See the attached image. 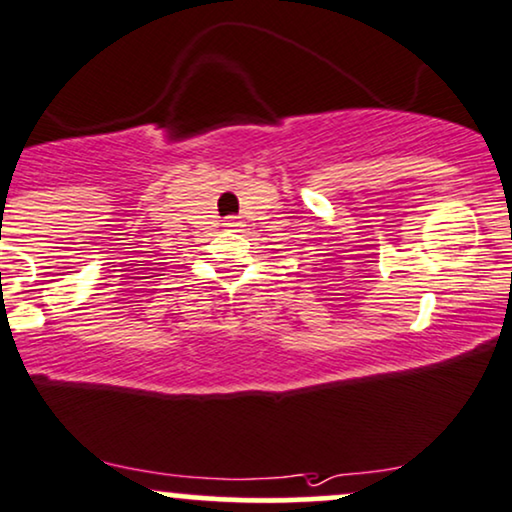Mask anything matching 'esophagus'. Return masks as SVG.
<instances>
[{
  "label": "esophagus",
  "instance_id": "34e87169",
  "mask_svg": "<svg viewBox=\"0 0 512 512\" xmlns=\"http://www.w3.org/2000/svg\"><path fill=\"white\" fill-rule=\"evenodd\" d=\"M239 225H242V223H239L237 218H227V220H223V227H225V230H230V232L239 230Z\"/></svg>",
  "mask_w": 512,
  "mask_h": 512
}]
</instances>
